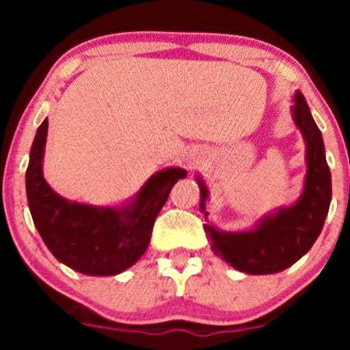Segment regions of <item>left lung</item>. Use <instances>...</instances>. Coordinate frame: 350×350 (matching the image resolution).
Segmentation results:
<instances>
[{
    "label": "left lung",
    "mask_w": 350,
    "mask_h": 350,
    "mask_svg": "<svg viewBox=\"0 0 350 350\" xmlns=\"http://www.w3.org/2000/svg\"><path fill=\"white\" fill-rule=\"evenodd\" d=\"M293 118L306 142L308 171L301 198L293 206L263 217L255 228L247 232H220L204 224L215 255L248 275L278 273L298 262L319 237L329 212L332 187L323 135L299 90L295 94ZM198 180L200 211L206 212L208 191L202 179Z\"/></svg>",
    "instance_id": "1"
}]
</instances>
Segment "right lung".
I'll return each instance as SVG.
<instances>
[{
    "mask_svg": "<svg viewBox=\"0 0 350 350\" xmlns=\"http://www.w3.org/2000/svg\"><path fill=\"white\" fill-rule=\"evenodd\" d=\"M49 122L41 123L31 148L26 194L39 235L60 263L92 276H113L142 258L152 226L172 186L186 170L167 167L152 174L131 202L97 207L60 198L42 176L44 146Z\"/></svg>",
    "mask_w": 350,
    "mask_h": 350,
    "instance_id": "obj_1",
    "label": "right lung"
}]
</instances>
